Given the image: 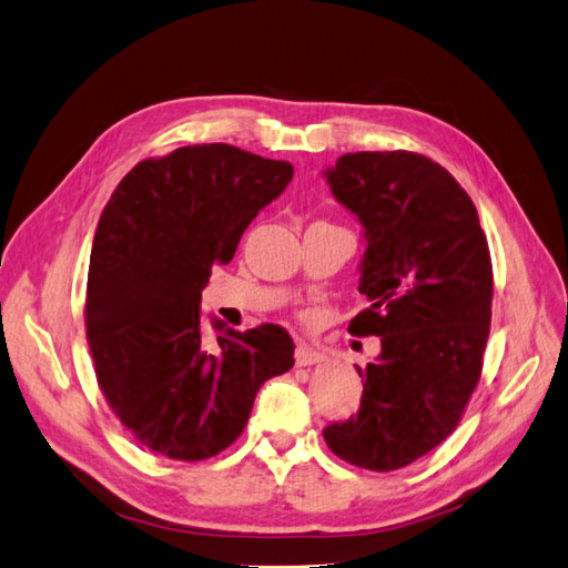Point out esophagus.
Returning a JSON list of instances; mask_svg holds the SVG:
<instances>
[{"label": "esophagus", "instance_id": "34e87169", "mask_svg": "<svg viewBox=\"0 0 568 568\" xmlns=\"http://www.w3.org/2000/svg\"><path fill=\"white\" fill-rule=\"evenodd\" d=\"M295 359H297L300 367H307V365H316V362H324L326 355L314 351V347L307 345V343H300L297 345V353H295Z\"/></svg>", "mask_w": 568, "mask_h": 568}]
</instances>
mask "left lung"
Segmentation results:
<instances>
[{"mask_svg":"<svg viewBox=\"0 0 568 568\" xmlns=\"http://www.w3.org/2000/svg\"><path fill=\"white\" fill-rule=\"evenodd\" d=\"M324 178L367 242L359 293L369 307L347 331L382 338L357 367V415L324 439L357 468L398 470L458 427L479 382L494 293L487 237L465 189L425 155L347 153Z\"/></svg>","mask_w":568,"mask_h":568,"instance_id":"1","label":"left lung"}]
</instances>
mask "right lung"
Wrapping results in <instances>:
<instances>
[{"mask_svg": "<svg viewBox=\"0 0 568 568\" xmlns=\"http://www.w3.org/2000/svg\"><path fill=\"white\" fill-rule=\"evenodd\" d=\"M293 180V165L227 143L141 160L100 215L85 336L112 413L136 442L203 460L237 439L261 384L295 365L287 331L201 328V290L242 232Z\"/></svg>", "mask_w": 568, "mask_h": 568, "instance_id": "add662e5", "label": "right lung"}]
</instances>
